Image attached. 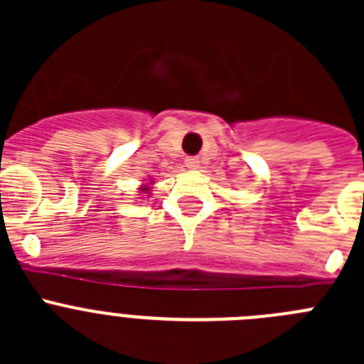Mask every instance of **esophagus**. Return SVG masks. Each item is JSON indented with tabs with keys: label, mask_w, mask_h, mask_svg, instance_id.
<instances>
[{
	"label": "esophagus",
	"mask_w": 364,
	"mask_h": 364,
	"mask_svg": "<svg viewBox=\"0 0 364 364\" xmlns=\"http://www.w3.org/2000/svg\"><path fill=\"white\" fill-rule=\"evenodd\" d=\"M198 166H200V162H198V159H195V156L186 159V167H188V169H198Z\"/></svg>",
	"instance_id": "obj_1"
}]
</instances>
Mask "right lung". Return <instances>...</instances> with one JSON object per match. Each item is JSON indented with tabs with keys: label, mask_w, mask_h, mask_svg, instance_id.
<instances>
[{
	"label": "right lung",
	"mask_w": 364,
	"mask_h": 364,
	"mask_svg": "<svg viewBox=\"0 0 364 364\" xmlns=\"http://www.w3.org/2000/svg\"><path fill=\"white\" fill-rule=\"evenodd\" d=\"M149 186H142V188H140V191H142V193H147V191H149Z\"/></svg>",
	"instance_id": "add662e5"
}]
</instances>
